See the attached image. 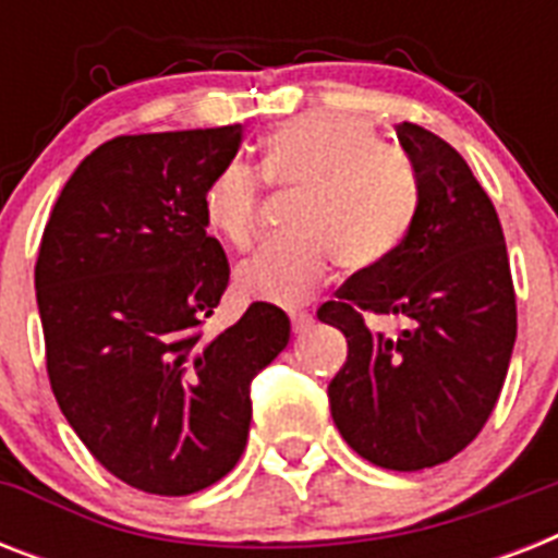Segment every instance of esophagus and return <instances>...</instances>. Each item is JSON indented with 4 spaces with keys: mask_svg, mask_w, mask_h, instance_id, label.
<instances>
[{
    "mask_svg": "<svg viewBox=\"0 0 558 558\" xmlns=\"http://www.w3.org/2000/svg\"><path fill=\"white\" fill-rule=\"evenodd\" d=\"M289 322H292V332H304L313 324V315L306 310H289Z\"/></svg>",
    "mask_w": 558,
    "mask_h": 558,
    "instance_id": "34e87169",
    "label": "esophagus"
}]
</instances>
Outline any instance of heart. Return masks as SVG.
Wrapping results in <instances>:
<instances>
[{
    "label": "heart",
    "mask_w": 558,
    "mask_h": 558,
    "mask_svg": "<svg viewBox=\"0 0 558 558\" xmlns=\"http://www.w3.org/2000/svg\"><path fill=\"white\" fill-rule=\"evenodd\" d=\"M263 179L301 187L292 210L298 236L275 240L236 266V289L254 301L295 304L324 280L330 254L341 269L365 271L397 252L414 222V165L379 144L362 121L301 116L263 138ZM205 219L226 243L248 248L260 228V177L231 161L205 191Z\"/></svg>",
    "instance_id": "heart-1"
}]
</instances>
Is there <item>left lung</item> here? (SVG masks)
I'll return each mask as SVG.
<instances>
[{"instance_id":"left-lung-1","label":"left lung","mask_w":558,"mask_h":558,"mask_svg":"<svg viewBox=\"0 0 558 558\" xmlns=\"http://www.w3.org/2000/svg\"><path fill=\"white\" fill-rule=\"evenodd\" d=\"M420 205L388 260L356 271L318 310L348 339L327 388L332 423L365 460L393 472L446 463L493 414L515 344L510 257L493 199L451 144L397 124ZM397 314V337L364 313Z\"/></svg>"}]
</instances>
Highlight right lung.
I'll return each instance as SVG.
<instances>
[{
	"label": "right lung",
	"instance_id": "right-lung-1",
	"mask_svg": "<svg viewBox=\"0 0 558 558\" xmlns=\"http://www.w3.org/2000/svg\"><path fill=\"white\" fill-rule=\"evenodd\" d=\"M243 126L118 135L57 196L34 287L57 405L104 469L153 495H191L236 466L252 379L289 344V318L252 304L202 324L228 287L205 191Z\"/></svg>",
	"mask_w": 558,
	"mask_h": 558
}]
</instances>
